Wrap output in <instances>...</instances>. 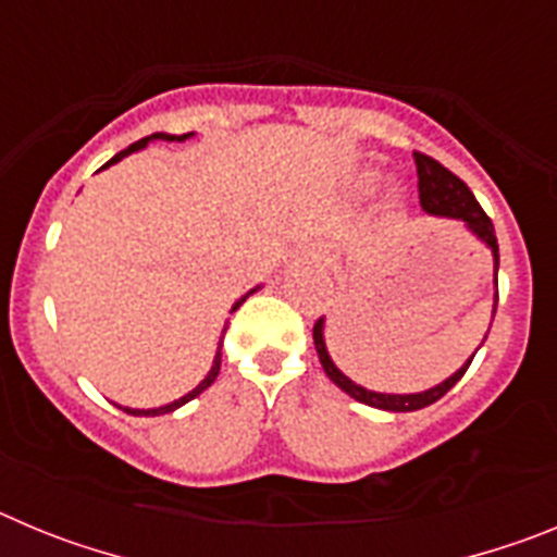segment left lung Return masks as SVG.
I'll use <instances>...</instances> for the list:
<instances>
[{"label": "left lung", "mask_w": 557, "mask_h": 557, "mask_svg": "<svg viewBox=\"0 0 557 557\" xmlns=\"http://www.w3.org/2000/svg\"><path fill=\"white\" fill-rule=\"evenodd\" d=\"M416 166H418V198H421V206H424V211H430V214H437V218L462 220V223L469 225V228L474 231L476 236H480L482 243L494 250V268L499 270V245H496L494 223H491L488 214L482 211V206L476 203V198L471 195L469 186L462 184L455 172L446 170L441 161H435L432 156H426V152L416 150ZM496 301H499V293H496ZM494 312H496V307H494ZM312 337H314V348H318V357H321L323 371L329 373V379H332L334 385L343 387L348 396L357 398V401H362V405L379 407V410H391V412H412V410H421V407L435 405L437 398L446 396V393H449L451 387L460 382V376L469 371L471 359H474V357H471L469 362L460 368V371L451 373L446 382H441V385L432 387V391L410 393V396H396V393L366 391V387L354 385L346 373H339V368L334 366L332 357H329L326 343H323V318L314 323Z\"/></svg>", "instance_id": "1"}]
</instances>
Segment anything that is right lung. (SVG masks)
<instances>
[{"instance_id": "add662e5", "label": "right lung", "mask_w": 557, "mask_h": 557, "mask_svg": "<svg viewBox=\"0 0 557 557\" xmlns=\"http://www.w3.org/2000/svg\"><path fill=\"white\" fill-rule=\"evenodd\" d=\"M186 136H191V133H184V136H170V133H152V136H145V139H139V141H133L131 147H127V150H122V152H116V156H113L111 161H108L106 166H111V164H116V161H122L125 159V156H131L133 150H141V147L147 145V141L150 139H164V141H184ZM106 166H102V170H106ZM245 298H248V295H243V298H239V301L234 304V309H239L243 307V301ZM225 334V332H223ZM220 357H223V354H220V348H218V357H214V366H211V371H209V376L203 379V382H200L198 387H195V391L191 393H186L184 398H178V401H172V405H164V407H159V410H127L125 407V412H131V416H164V412H172V410H178L181 405H186V401H191V398L195 396H200V393L206 391V387L211 385V382H214V379H218V373H220Z\"/></svg>"}]
</instances>
